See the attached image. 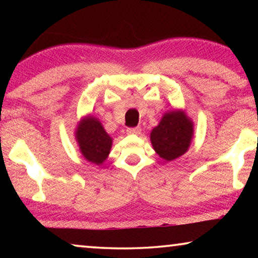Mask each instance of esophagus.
Wrapping results in <instances>:
<instances>
[{"instance_id": "esophagus-1", "label": "esophagus", "mask_w": 258, "mask_h": 258, "mask_svg": "<svg viewBox=\"0 0 258 258\" xmlns=\"http://www.w3.org/2000/svg\"><path fill=\"white\" fill-rule=\"evenodd\" d=\"M141 133V128L140 126H136V128H128L126 129V134L129 135H137V134Z\"/></svg>"}]
</instances>
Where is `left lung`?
Wrapping results in <instances>:
<instances>
[{
  "label": "left lung",
  "instance_id": "obj_1",
  "mask_svg": "<svg viewBox=\"0 0 258 258\" xmlns=\"http://www.w3.org/2000/svg\"><path fill=\"white\" fill-rule=\"evenodd\" d=\"M194 137V122L182 109L167 111L150 133L154 150L167 162L188 151Z\"/></svg>",
  "mask_w": 258,
  "mask_h": 258
}]
</instances>
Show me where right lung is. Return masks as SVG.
<instances>
[{
  "label": "right lung",
  "mask_w": 258,
  "mask_h": 258,
  "mask_svg": "<svg viewBox=\"0 0 258 258\" xmlns=\"http://www.w3.org/2000/svg\"><path fill=\"white\" fill-rule=\"evenodd\" d=\"M75 140L80 153L90 163L103 164L110 154L112 139L104 130L100 119L93 115L80 119L75 129Z\"/></svg>",
  "instance_id": "add662e5"
}]
</instances>
